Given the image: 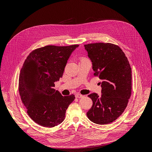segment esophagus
Masks as SVG:
<instances>
[{"mask_svg":"<svg viewBox=\"0 0 152 152\" xmlns=\"http://www.w3.org/2000/svg\"><path fill=\"white\" fill-rule=\"evenodd\" d=\"M83 95H82V94H75V97L76 98H82L83 97Z\"/></svg>","mask_w":152,"mask_h":152,"instance_id":"obj_1","label":"esophagus"}]
</instances>
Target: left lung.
Instances as JSON below:
<instances>
[{
	"mask_svg": "<svg viewBox=\"0 0 152 152\" xmlns=\"http://www.w3.org/2000/svg\"><path fill=\"white\" fill-rule=\"evenodd\" d=\"M84 48L102 87L100 96L88 95L93 104L87 116L95 124H108L120 117L127 107L132 89L131 68L118 45L99 42L86 44Z\"/></svg>",
	"mask_w": 152,
	"mask_h": 152,
	"instance_id": "obj_1",
	"label": "left lung"
}]
</instances>
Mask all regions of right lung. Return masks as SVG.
Here are the masks:
<instances>
[{
	"label": "right lung",
	"mask_w": 152,
	"mask_h": 152,
	"mask_svg": "<svg viewBox=\"0 0 152 152\" xmlns=\"http://www.w3.org/2000/svg\"><path fill=\"white\" fill-rule=\"evenodd\" d=\"M79 45H47L31 52L19 77V92L30 117L37 124L53 127L65 119L66 110L75 99L54 89L62 77L72 53Z\"/></svg>",
	"instance_id": "add662e5"
}]
</instances>
